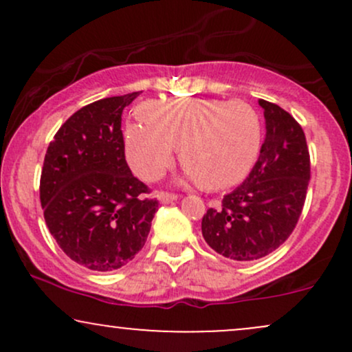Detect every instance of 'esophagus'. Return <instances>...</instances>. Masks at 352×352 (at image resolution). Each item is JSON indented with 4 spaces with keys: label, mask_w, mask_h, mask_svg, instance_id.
Returning <instances> with one entry per match:
<instances>
[{
    "label": "esophagus",
    "mask_w": 352,
    "mask_h": 352,
    "mask_svg": "<svg viewBox=\"0 0 352 352\" xmlns=\"http://www.w3.org/2000/svg\"><path fill=\"white\" fill-rule=\"evenodd\" d=\"M179 197L175 195V193H168V192H162L159 195V200L162 201V204H172V201H175Z\"/></svg>",
    "instance_id": "obj_1"
}]
</instances>
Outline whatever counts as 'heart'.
I'll list each match as a JSON object with an SVG mask.
<instances>
[{
  "label": "heart",
  "mask_w": 352,
  "mask_h": 352,
  "mask_svg": "<svg viewBox=\"0 0 352 352\" xmlns=\"http://www.w3.org/2000/svg\"><path fill=\"white\" fill-rule=\"evenodd\" d=\"M140 112L145 122L125 125L124 147L142 180L159 179L180 147L192 179L205 188H228L248 175L260 155L263 124L246 100H151Z\"/></svg>",
  "instance_id": "b5f03b06"
}]
</instances>
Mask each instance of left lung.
<instances>
[{"label":"left lung","mask_w":352,"mask_h":352,"mask_svg":"<svg viewBox=\"0 0 352 352\" xmlns=\"http://www.w3.org/2000/svg\"><path fill=\"white\" fill-rule=\"evenodd\" d=\"M266 137L253 170L220 207L201 218L210 248L235 261H254L288 240L305 207L311 164L306 137L292 114L268 100Z\"/></svg>","instance_id":"8db88e82"}]
</instances>
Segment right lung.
I'll return each instance as SVG.
<instances>
[{
    "label": "right lung",
    "mask_w": 352,
    "mask_h": 352,
    "mask_svg": "<svg viewBox=\"0 0 352 352\" xmlns=\"http://www.w3.org/2000/svg\"><path fill=\"white\" fill-rule=\"evenodd\" d=\"M139 92L87 104L66 120L44 157L39 199L51 235L94 272L127 265L142 250L159 200L125 162L122 111Z\"/></svg>",
    "instance_id": "add662e5"
}]
</instances>
